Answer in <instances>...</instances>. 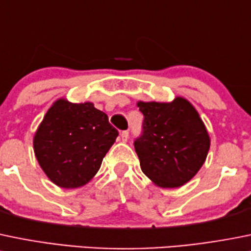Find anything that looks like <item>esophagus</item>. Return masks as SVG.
<instances>
[{"label": "esophagus", "instance_id": "34e87169", "mask_svg": "<svg viewBox=\"0 0 251 251\" xmlns=\"http://www.w3.org/2000/svg\"><path fill=\"white\" fill-rule=\"evenodd\" d=\"M120 137H121V141H123V142H126L128 138V131H123V132L120 133Z\"/></svg>", "mask_w": 251, "mask_h": 251}]
</instances>
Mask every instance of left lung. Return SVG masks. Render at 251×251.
I'll return each mask as SVG.
<instances>
[{
    "label": "left lung",
    "instance_id": "left-lung-1",
    "mask_svg": "<svg viewBox=\"0 0 251 251\" xmlns=\"http://www.w3.org/2000/svg\"><path fill=\"white\" fill-rule=\"evenodd\" d=\"M142 135L133 142L142 172L157 186L179 187L200 170L210 136L193 104L182 97L170 103L138 101Z\"/></svg>",
    "mask_w": 251,
    "mask_h": 251
}]
</instances>
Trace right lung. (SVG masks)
<instances>
[{"label":"right lung","instance_id":"right-lung-1","mask_svg":"<svg viewBox=\"0 0 251 251\" xmlns=\"http://www.w3.org/2000/svg\"><path fill=\"white\" fill-rule=\"evenodd\" d=\"M118 135L108 115L93 103L61 98L50 106L34 135V153L53 184L76 189L98 173Z\"/></svg>","mask_w":251,"mask_h":251}]
</instances>
